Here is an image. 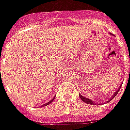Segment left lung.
<instances>
[{"mask_svg":"<svg viewBox=\"0 0 130 130\" xmlns=\"http://www.w3.org/2000/svg\"><path fill=\"white\" fill-rule=\"evenodd\" d=\"M110 35H111V34H110ZM121 87L122 86H120V87H119L118 88V90L116 91V92H114L113 94V95L111 96V97L109 99H108V101H106V102H104V103H108L109 101H111V100H112L113 98L115 97L117 95L118 92L119 91V90H120V88H121ZM79 98L82 99V101H83V102L86 103H88V104H90V105H96V102H95V101H93L92 100H91V99H90V98H85L84 97V96H83L81 94H79ZM97 104H98V105H100V103H97ZM101 104H103V103H101Z\"/></svg>","mask_w":130,"mask_h":130,"instance_id":"1","label":"left lung"}]
</instances>
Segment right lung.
<instances>
[{
	"label": "right lung",
	"instance_id": "add662e5",
	"mask_svg": "<svg viewBox=\"0 0 130 130\" xmlns=\"http://www.w3.org/2000/svg\"><path fill=\"white\" fill-rule=\"evenodd\" d=\"M55 97H56V96H54V98H53V99H51V101H50L49 102H47V103H45V104H43V105H42L41 106H43V107H44V106H47V105L51 104V103H52L53 101V100H54V98H55Z\"/></svg>",
	"mask_w": 130,
	"mask_h": 130
}]
</instances>
